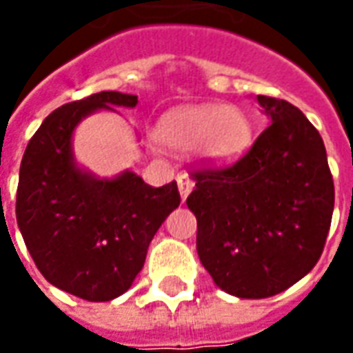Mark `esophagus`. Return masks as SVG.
Returning <instances> with one entry per match:
<instances>
[{
    "mask_svg": "<svg viewBox=\"0 0 353 353\" xmlns=\"http://www.w3.org/2000/svg\"><path fill=\"white\" fill-rule=\"evenodd\" d=\"M192 187H194V183H192V179L187 176V174H179V176H177V189H179V196H181V200H185L189 196V192L192 191Z\"/></svg>",
    "mask_w": 353,
    "mask_h": 353,
    "instance_id": "obj_1",
    "label": "esophagus"
}]
</instances>
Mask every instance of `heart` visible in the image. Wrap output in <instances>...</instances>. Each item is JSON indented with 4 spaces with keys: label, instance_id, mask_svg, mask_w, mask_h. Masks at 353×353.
Listing matches in <instances>:
<instances>
[{
    "label": "heart",
    "instance_id": "b5f03b06",
    "mask_svg": "<svg viewBox=\"0 0 353 353\" xmlns=\"http://www.w3.org/2000/svg\"><path fill=\"white\" fill-rule=\"evenodd\" d=\"M253 126L244 109L219 103H199L170 109L159 119L154 139L172 151H191L202 161L227 164L236 161L252 143Z\"/></svg>",
    "mask_w": 353,
    "mask_h": 353
}]
</instances>
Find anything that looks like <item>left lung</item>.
Returning <instances> with one entry per match:
<instances>
[{"label": "left lung", "mask_w": 353, "mask_h": 353, "mask_svg": "<svg viewBox=\"0 0 353 353\" xmlns=\"http://www.w3.org/2000/svg\"><path fill=\"white\" fill-rule=\"evenodd\" d=\"M266 130L232 166L192 172L187 206L196 252L215 285L238 299L278 295L325 245L334 185L323 139L293 103L257 96Z\"/></svg>", "instance_id": "1"}]
</instances>
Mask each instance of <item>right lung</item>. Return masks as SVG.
Wrapping results in <instances>:
<instances>
[{
	"instance_id": "add662e5",
	"label": "right lung",
	"mask_w": 353,
	"mask_h": 353,
	"mask_svg": "<svg viewBox=\"0 0 353 353\" xmlns=\"http://www.w3.org/2000/svg\"><path fill=\"white\" fill-rule=\"evenodd\" d=\"M136 103L134 94L108 90L54 109L20 164L17 223L28 252L45 280L90 303L130 289L157 230L181 202L176 181L154 189L130 170L109 179L75 161L73 132L83 119Z\"/></svg>"
}]
</instances>
